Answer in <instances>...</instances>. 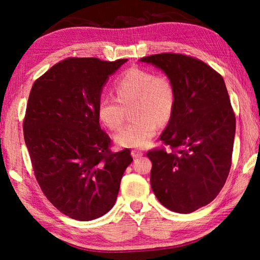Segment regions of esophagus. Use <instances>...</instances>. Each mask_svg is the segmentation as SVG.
I'll use <instances>...</instances> for the list:
<instances>
[{"instance_id":"1","label":"esophagus","mask_w":260,"mask_h":260,"mask_svg":"<svg viewBox=\"0 0 260 260\" xmlns=\"http://www.w3.org/2000/svg\"><path fill=\"white\" fill-rule=\"evenodd\" d=\"M132 157L133 158H140V157H142L143 156V152H141V151H139V150H132Z\"/></svg>"}]
</instances>
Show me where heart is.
I'll list each match as a JSON object with an SVG mask.
<instances>
[{
	"mask_svg": "<svg viewBox=\"0 0 260 260\" xmlns=\"http://www.w3.org/2000/svg\"><path fill=\"white\" fill-rule=\"evenodd\" d=\"M112 96L99 100L98 116L110 129H118L124 122V109L131 108L134 121L114 135V142L124 148L143 149L150 144L158 123L166 124L175 107V89L166 76L144 69L131 68L114 82Z\"/></svg>",
	"mask_w": 260,
	"mask_h": 260,
	"instance_id": "obj_1",
	"label": "heart"
}]
</instances>
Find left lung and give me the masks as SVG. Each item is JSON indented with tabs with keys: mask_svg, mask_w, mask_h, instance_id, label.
<instances>
[{
	"mask_svg": "<svg viewBox=\"0 0 260 260\" xmlns=\"http://www.w3.org/2000/svg\"><path fill=\"white\" fill-rule=\"evenodd\" d=\"M140 60L160 69L175 89L174 111L160 140L178 151L147 153L151 188L165 208L191 213L217 197L230 174L235 114L225 81L190 56L166 52Z\"/></svg>",
	"mask_w": 260,
	"mask_h": 260,
	"instance_id": "1",
	"label": "left lung"
}]
</instances>
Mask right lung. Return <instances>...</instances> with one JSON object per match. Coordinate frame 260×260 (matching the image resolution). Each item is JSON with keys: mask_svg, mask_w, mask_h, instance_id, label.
I'll return each mask as SVG.
<instances>
[{"mask_svg": "<svg viewBox=\"0 0 260 260\" xmlns=\"http://www.w3.org/2000/svg\"><path fill=\"white\" fill-rule=\"evenodd\" d=\"M127 59L67 58L34 82L24 119V139L43 193L68 217L89 221L116 203L133 158L110 151L98 104L110 76Z\"/></svg>", "mask_w": 260, "mask_h": 260, "instance_id": "right-lung-1", "label": "right lung"}]
</instances>
